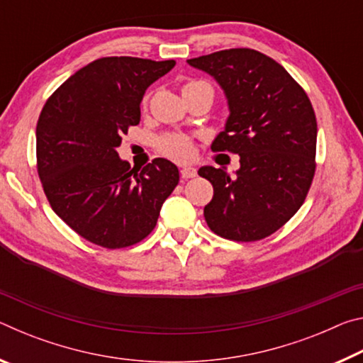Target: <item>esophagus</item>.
Returning a JSON list of instances; mask_svg holds the SVG:
<instances>
[{
    "instance_id": "obj_1",
    "label": "esophagus",
    "mask_w": 363,
    "mask_h": 363,
    "mask_svg": "<svg viewBox=\"0 0 363 363\" xmlns=\"http://www.w3.org/2000/svg\"><path fill=\"white\" fill-rule=\"evenodd\" d=\"M181 176L182 179H190V177L196 176V169L194 167H184L181 168Z\"/></svg>"
}]
</instances>
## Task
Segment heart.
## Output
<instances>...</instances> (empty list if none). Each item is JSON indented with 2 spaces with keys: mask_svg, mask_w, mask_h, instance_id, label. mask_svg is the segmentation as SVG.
Returning <instances> with one entry per match:
<instances>
[{
  "mask_svg": "<svg viewBox=\"0 0 363 363\" xmlns=\"http://www.w3.org/2000/svg\"><path fill=\"white\" fill-rule=\"evenodd\" d=\"M201 86H210L201 79H190V82L184 83L182 86V94L189 93V91L201 88ZM147 104V97L144 99V106ZM158 150L163 155L169 157L176 162H186L192 157V140L184 134H167V136L158 139Z\"/></svg>",
  "mask_w": 363,
  "mask_h": 363,
  "instance_id": "heart-1",
  "label": "heart"
}]
</instances>
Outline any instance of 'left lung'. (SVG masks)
<instances>
[{
    "mask_svg": "<svg viewBox=\"0 0 363 363\" xmlns=\"http://www.w3.org/2000/svg\"><path fill=\"white\" fill-rule=\"evenodd\" d=\"M187 62L216 78L229 101L230 116L211 149L240 155L237 177L223 168L199 169L214 192L206 224L227 240H262L294 216L312 186L314 108L303 86L256 49H224Z\"/></svg>",
    "mask_w": 363,
    "mask_h": 363,
    "instance_id": "1",
    "label": "left lung"
}]
</instances>
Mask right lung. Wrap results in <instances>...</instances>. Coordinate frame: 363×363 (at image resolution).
Listing matches in <instances>:
<instances>
[{"label": "right lung", "instance_id": "right-lung-1", "mask_svg": "<svg viewBox=\"0 0 363 363\" xmlns=\"http://www.w3.org/2000/svg\"><path fill=\"white\" fill-rule=\"evenodd\" d=\"M174 60L102 57L49 96L36 123V171L49 205L79 237L107 250L128 248L155 229L179 169L153 158L143 169L116 147L139 125L145 89Z\"/></svg>", "mask_w": 363, "mask_h": 363}]
</instances>
